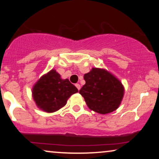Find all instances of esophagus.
Wrapping results in <instances>:
<instances>
[{
    "mask_svg": "<svg viewBox=\"0 0 159 159\" xmlns=\"http://www.w3.org/2000/svg\"><path fill=\"white\" fill-rule=\"evenodd\" d=\"M75 86L77 87V88L78 89V90H80V88H81V86H80V84H78V83L75 84Z\"/></svg>",
    "mask_w": 159,
    "mask_h": 159,
    "instance_id": "esophagus-1",
    "label": "esophagus"
}]
</instances>
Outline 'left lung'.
<instances>
[{
  "instance_id": "obj_1",
  "label": "left lung",
  "mask_w": 159,
  "mask_h": 159,
  "mask_svg": "<svg viewBox=\"0 0 159 159\" xmlns=\"http://www.w3.org/2000/svg\"><path fill=\"white\" fill-rule=\"evenodd\" d=\"M85 84L80 93L88 108L106 114L116 110L124 96L125 88L116 77L103 69L93 68L84 75Z\"/></svg>"
}]
</instances>
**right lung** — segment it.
Segmentation results:
<instances>
[{"instance_id":"obj_1","label":"right lung","mask_w":159,"mask_h":159,"mask_svg":"<svg viewBox=\"0 0 159 159\" xmlns=\"http://www.w3.org/2000/svg\"><path fill=\"white\" fill-rule=\"evenodd\" d=\"M77 92V88L68 79L62 80L59 74L52 69L36 82L32 96L39 108L52 113L66 105L69 98Z\"/></svg>"}]
</instances>
